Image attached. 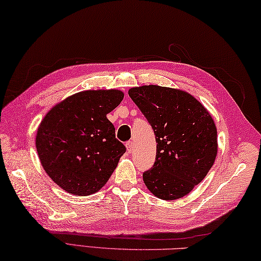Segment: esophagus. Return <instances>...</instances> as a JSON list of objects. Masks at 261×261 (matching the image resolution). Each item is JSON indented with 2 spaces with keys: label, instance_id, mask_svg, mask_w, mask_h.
Instances as JSON below:
<instances>
[{
  "label": "esophagus",
  "instance_id": "obj_1",
  "mask_svg": "<svg viewBox=\"0 0 261 261\" xmlns=\"http://www.w3.org/2000/svg\"><path fill=\"white\" fill-rule=\"evenodd\" d=\"M125 147L127 152H131L132 149H134V145H132V141H126L125 142Z\"/></svg>",
  "mask_w": 261,
  "mask_h": 261
}]
</instances>
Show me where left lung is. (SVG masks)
Returning a JSON list of instances; mask_svg holds the SVG:
<instances>
[{"label": "left lung", "mask_w": 261, "mask_h": 261, "mask_svg": "<svg viewBox=\"0 0 261 261\" xmlns=\"http://www.w3.org/2000/svg\"><path fill=\"white\" fill-rule=\"evenodd\" d=\"M129 96L156 136V162L142 175L148 190L165 201L187 195L207 175L218 153L212 116L191 94L175 88L132 87Z\"/></svg>", "instance_id": "left-lung-1"}]
</instances>
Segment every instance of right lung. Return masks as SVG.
<instances>
[{"instance_id": "obj_1", "label": "right lung", "mask_w": 261, "mask_h": 261, "mask_svg": "<svg viewBox=\"0 0 261 261\" xmlns=\"http://www.w3.org/2000/svg\"><path fill=\"white\" fill-rule=\"evenodd\" d=\"M123 96L119 90L76 93L55 105L41 121L36 137L38 156L64 191L87 196L107 184L125 152L107 114Z\"/></svg>"}]
</instances>
